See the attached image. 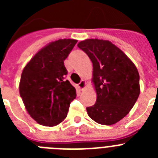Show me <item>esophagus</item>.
Returning a JSON list of instances; mask_svg holds the SVG:
<instances>
[{"mask_svg": "<svg viewBox=\"0 0 158 158\" xmlns=\"http://www.w3.org/2000/svg\"><path fill=\"white\" fill-rule=\"evenodd\" d=\"M85 86H86V82L84 80L81 81L80 83L78 84V88H79L81 90H83V89L85 88Z\"/></svg>", "mask_w": 158, "mask_h": 158, "instance_id": "esophagus-1", "label": "esophagus"}]
</instances>
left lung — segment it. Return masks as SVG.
I'll return each mask as SVG.
<instances>
[{
  "mask_svg": "<svg viewBox=\"0 0 158 158\" xmlns=\"http://www.w3.org/2000/svg\"><path fill=\"white\" fill-rule=\"evenodd\" d=\"M77 47L93 62L96 102L86 107L90 118L102 125L116 123L127 115L140 93L139 74L135 64L107 40L90 39Z\"/></svg>",
  "mask_w": 158,
  "mask_h": 158,
  "instance_id": "left-lung-1",
  "label": "left lung"
}]
</instances>
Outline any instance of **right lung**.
<instances>
[{"label":"right lung","instance_id":"1","mask_svg":"<svg viewBox=\"0 0 158 158\" xmlns=\"http://www.w3.org/2000/svg\"><path fill=\"white\" fill-rule=\"evenodd\" d=\"M77 41L59 40L41 49L24 67L19 94L29 115L38 123L56 126L66 118L76 89L68 80L64 61Z\"/></svg>","mask_w":158,"mask_h":158}]
</instances>
